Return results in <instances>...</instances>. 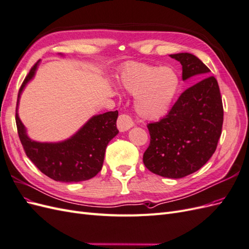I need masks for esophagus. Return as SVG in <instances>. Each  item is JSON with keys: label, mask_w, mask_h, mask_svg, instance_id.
<instances>
[{"label": "esophagus", "mask_w": 249, "mask_h": 249, "mask_svg": "<svg viewBox=\"0 0 249 249\" xmlns=\"http://www.w3.org/2000/svg\"><path fill=\"white\" fill-rule=\"evenodd\" d=\"M134 125L132 118L126 114H120L117 119V127L120 132L127 131Z\"/></svg>", "instance_id": "34e87169"}]
</instances>
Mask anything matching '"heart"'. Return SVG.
<instances>
[{
    "label": "heart",
    "instance_id": "1",
    "mask_svg": "<svg viewBox=\"0 0 249 249\" xmlns=\"http://www.w3.org/2000/svg\"><path fill=\"white\" fill-rule=\"evenodd\" d=\"M122 85L135 99V109L144 119L157 120L169 112L179 87V77L171 67L143 63L126 65L120 76Z\"/></svg>",
    "mask_w": 249,
    "mask_h": 249
}]
</instances>
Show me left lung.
Listing matches in <instances>:
<instances>
[{
	"label": "left lung",
	"mask_w": 249,
	"mask_h": 249,
	"mask_svg": "<svg viewBox=\"0 0 249 249\" xmlns=\"http://www.w3.org/2000/svg\"><path fill=\"white\" fill-rule=\"evenodd\" d=\"M182 64L183 81L211 71L189 53L170 55ZM223 124L219 86L207 77L186 89L168 114L147 124L150 142L143 154L145 167L158 176L180 178L197 171L215 153Z\"/></svg>",
	"instance_id": "obj_1"
}]
</instances>
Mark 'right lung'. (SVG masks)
<instances>
[{"instance_id": "right-lung-1", "label": "right lung", "mask_w": 249, "mask_h": 249, "mask_svg": "<svg viewBox=\"0 0 249 249\" xmlns=\"http://www.w3.org/2000/svg\"><path fill=\"white\" fill-rule=\"evenodd\" d=\"M37 61L19 88L16 122L18 133L27 157L42 173L62 183H77L95 177L103 167L105 152L111 139L118 134V111L94 115L71 136L61 142H37L30 139L18 117V108L22 90L34 76Z\"/></svg>"}]
</instances>
